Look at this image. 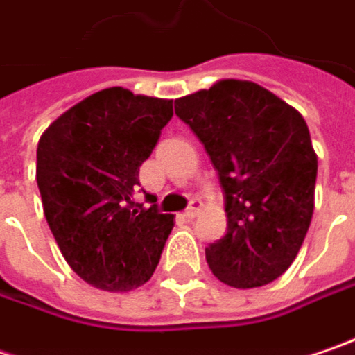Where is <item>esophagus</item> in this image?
Here are the masks:
<instances>
[{
    "instance_id": "esophagus-1",
    "label": "esophagus",
    "mask_w": 355,
    "mask_h": 355,
    "mask_svg": "<svg viewBox=\"0 0 355 355\" xmlns=\"http://www.w3.org/2000/svg\"><path fill=\"white\" fill-rule=\"evenodd\" d=\"M198 211H200V200H191V205L184 211V217L187 219H195L198 215Z\"/></svg>"
}]
</instances>
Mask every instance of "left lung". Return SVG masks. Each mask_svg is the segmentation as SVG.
<instances>
[{
  "mask_svg": "<svg viewBox=\"0 0 355 355\" xmlns=\"http://www.w3.org/2000/svg\"><path fill=\"white\" fill-rule=\"evenodd\" d=\"M225 195L227 235L205 249L215 277L249 289L275 282L300 253L313 215L318 157L303 116L247 80L175 100Z\"/></svg>",
  "mask_w": 355,
  "mask_h": 355,
  "instance_id": "left-lung-1",
  "label": "left lung"
}]
</instances>
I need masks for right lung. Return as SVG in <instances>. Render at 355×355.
I'll return each instance as SVG.
<instances>
[{
    "label": "right lung",
    "mask_w": 355,
    "mask_h": 355,
    "mask_svg": "<svg viewBox=\"0 0 355 355\" xmlns=\"http://www.w3.org/2000/svg\"><path fill=\"white\" fill-rule=\"evenodd\" d=\"M173 118V100L106 88L53 120L35 180L64 259L104 291H130L157 269L175 215L135 202L140 164Z\"/></svg>",
    "instance_id": "obj_1"
}]
</instances>
